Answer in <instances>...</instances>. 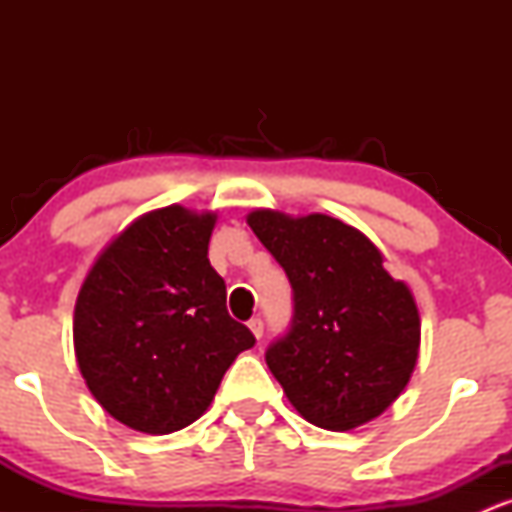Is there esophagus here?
Returning <instances> with one entry per match:
<instances>
[{
	"instance_id": "34e87169",
	"label": "esophagus",
	"mask_w": 512,
	"mask_h": 512,
	"mask_svg": "<svg viewBox=\"0 0 512 512\" xmlns=\"http://www.w3.org/2000/svg\"><path fill=\"white\" fill-rule=\"evenodd\" d=\"M248 327H250V332L255 334L257 339H262V334H264V322L260 320V317H252V320L248 322Z\"/></svg>"
}]
</instances>
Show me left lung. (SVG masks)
Segmentation results:
<instances>
[{
  "label": "left lung",
  "instance_id": "8db88e82",
  "mask_svg": "<svg viewBox=\"0 0 512 512\" xmlns=\"http://www.w3.org/2000/svg\"><path fill=\"white\" fill-rule=\"evenodd\" d=\"M248 223L293 289L289 332L264 354L289 402L327 431L373 421L402 395L419 358L409 286L387 274L361 231L332 216L257 209Z\"/></svg>",
  "mask_w": 512,
  "mask_h": 512
}]
</instances>
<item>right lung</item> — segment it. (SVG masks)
<instances>
[{
	"mask_svg": "<svg viewBox=\"0 0 512 512\" xmlns=\"http://www.w3.org/2000/svg\"><path fill=\"white\" fill-rule=\"evenodd\" d=\"M216 214L156 209L129 223L88 272L74 308V351L98 404L134 431L190 426L240 351L255 346L226 310L209 264Z\"/></svg>",
	"mask_w": 512,
	"mask_h": 512,
	"instance_id": "obj_1",
	"label": "right lung"
}]
</instances>
